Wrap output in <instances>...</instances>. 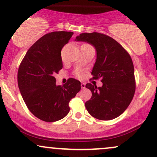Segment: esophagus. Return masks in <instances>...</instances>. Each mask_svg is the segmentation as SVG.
Here are the masks:
<instances>
[{
    "label": "esophagus",
    "mask_w": 157,
    "mask_h": 157,
    "mask_svg": "<svg viewBox=\"0 0 157 157\" xmlns=\"http://www.w3.org/2000/svg\"><path fill=\"white\" fill-rule=\"evenodd\" d=\"M81 86H82V88H83V89H84V88H85V86H86V84H84V83L82 82V84H81Z\"/></svg>",
    "instance_id": "obj_1"
}]
</instances>
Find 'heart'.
Returning <instances> with one entry per match:
<instances>
[{
  "label": "heart",
  "instance_id": "b5f03b06",
  "mask_svg": "<svg viewBox=\"0 0 157 157\" xmlns=\"http://www.w3.org/2000/svg\"><path fill=\"white\" fill-rule=\"evenodd\" d=\"M76 75H77V76H78V77H82V72L81 71H77L76 72Z\"/></svg>",
  "mask_w": 157,
  "mask_h": 157
}]
</instances>
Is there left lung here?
Masks as SVG:
<instances>
[{
    "mask_svg": "<svg viewBox=\"0 0 157 157\" xmlns=\"http://www.w3.org/2000/svg\"><path fill=\"white\" fill-rule=\"evenodd\" d=\"M75 41L86 42L96 50V61L91 74L101 78L102 86L86 84L92 92L85 103L86 110L101 121L115 119L129 106L135 92L134 69L132 58L116 40L98 32L82 33Z\"/></svg>",
    "mask_w": 157,
    "mask_h": 157,
    "instance_id": "obj_1",
    "label": "left lung"
}]
</instances>
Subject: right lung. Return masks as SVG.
Masks as SVG:
<instances>
[{
  "label": "right lung",
  "mask_w": 157,
  "mask_h": 157,
  "mask_svg": "<svg viewBox=\"0 0 157 157\" xmlns=\"http://www.w3.org/2000/svg\"><path fill=\"white\" fill-rule=\"evenodd\" d=\"M73 34L54 31L39 39L20 64L17 82L24 102L31 113L45 122H55L69 113V102L81 90V82L69 78L56 85L54 75L62 68L61 51Z\"/></svg>",
  "instance_id": "add662e5"
}]
</instances>
